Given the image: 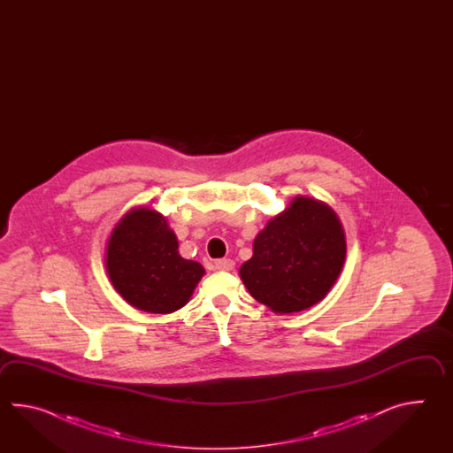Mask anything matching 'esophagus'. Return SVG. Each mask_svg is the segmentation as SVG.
Instances as JSON below:
<instances>
[{
    "mask_svg": "<svg viewBox=\"0 0 453 453\" xmlns=\"http://www.w3.org/2000/svg\"><path fill=\"white\" fill-rule=\"evenodd\" d=\"M215 267L219 270H225V272H230L234 269V262L231 259H219L215 262Z\"/></svg>",
    "mask_w": 453,
    "mask_h": 453,
    "instance_id": "34e87169",
    "label": "esophagus"
}]
</instances>
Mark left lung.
I'll return each instance as SVG.
<instances>
[{"instance_id":"obj_1","label":"left lung","mask_w":453,"mask_h":453,"mask_svg":"<svg viewBox=\"0 0 453 453\" xmlns=\"http://www.w3.org/2000/svg\"><path fill=\"white\" fill-rule=\"evenodd\" d=\"M345 257V231L335 211L296 196L257 233L240 277L252 298L277 314H291L327 296Z\"/></svg>"}]
</instances>
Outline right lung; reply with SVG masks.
Returning <instances> with one entry per match:
<instances>
[{"label": "right lung", "mask_w": 453, "mask_h": 453, "mask_svg": "<svg viewBox=\"0 0 453 453\" xmlns=\"http://www.w3.org/2000/svg\"><path fill=\"white\" fill-rule=\"evenodd\" d=\"M105 267L116 291L135 309L170 314L183 308L205 273L183 259L164 215L149 207L126 212L106 241Z\"/></svg>", "instance_id": "right-lung-1"}]
</instances>
